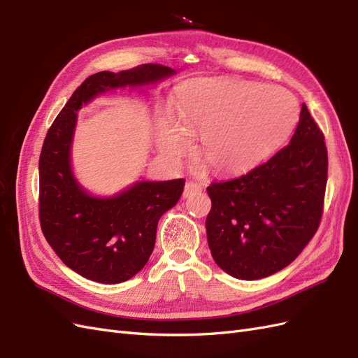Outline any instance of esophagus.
Instances as JSON below:
<instances>
[{
  "label": "esophagus",
  "mask_w": 358,
  "mask_h": 358,
  "mask_svg": "<svg viewBox=\"0 0 358 358\" xmlns=\"http://www.w3.org/2000/svg\"><path fill=\"white\" fill-rule=\"evenodd\" d=\"M201 185H199V183H196V182H188L187 185H185V189H183V197L185 199H188V197H191V196H194V194H199V192H201Z\"/></svg>",
  "instance_id": "1"
}]
</instances>
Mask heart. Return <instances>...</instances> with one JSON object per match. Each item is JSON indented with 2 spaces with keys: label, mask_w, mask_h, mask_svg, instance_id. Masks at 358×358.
<instances>
[{
  "label": "heart",
  "mask_w": 358,
  "mask_h": 358,
  "mask_svg": "<svg viewBox=\"0 0 358 358\" xmlns=\"http://www.w3.org/2000/svg\"><path fill=\"white\" fill-rule=\"evenodd\" d=\"M175 121L161 124L158 143L169 158H179L189 136H201V155L221 175L258 166L294 131L299 101L279 86L237 80H194L178 91Z\"/></svg>",
  "instance_id": "b5f03b06"
}]
</instances>
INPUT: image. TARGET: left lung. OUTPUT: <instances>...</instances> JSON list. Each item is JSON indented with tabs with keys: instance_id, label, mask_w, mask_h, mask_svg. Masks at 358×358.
I'll return each mask as SVG.
<instances>
[{
	"instance_id": "obj_1",
	"label": "left lung",
	"mask_w": 358,
	"mask_h": 358,
	"mask_svg": "<svg viewBox=\"0 0 358 358\" xmlns=\"http://www.w3.org/2000/svg\"><path fill=\"white\" fill-rule=\"evenodd\" d=\"M327 166L324 134L303 104L285 148L246 175L208 187L206 233L215 263L255 280L294 262L320 227Z\"/></svg>"
}]
</instances>
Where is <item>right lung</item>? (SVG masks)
<instances>
[{
  "label": "right lung",
  "mask_w": 358,
  "mask_h": 358,
  "mask_svg": "<svg viewBox=\"0 0 358 358\" xmlns=\"http://www.w3.org/2000/svg\"><path fill=\"white\" fill-rule=\"evenodd\" d=\"M171 74L175 70L159 64L95 73L73 92L46 134L38 161L41 231L62 263L86 279L119 284L138 273L154 251L161 215L179 201L185 180H142L113 197L91 196L70 164L76 112L106 91Z\"/></svg>",
  "instance_id": "obj_1"
}]
</instances>
